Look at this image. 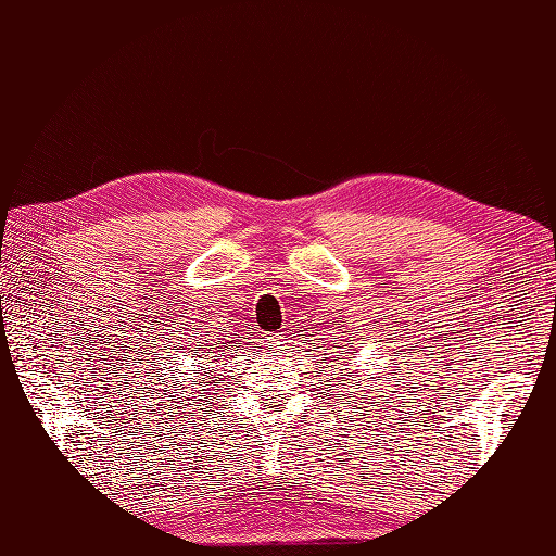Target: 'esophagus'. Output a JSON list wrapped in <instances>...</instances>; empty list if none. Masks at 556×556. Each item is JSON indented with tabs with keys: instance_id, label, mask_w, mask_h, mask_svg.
<instances>
[{
	"instance_id": "34e87169",
	"label": "esophagus",
	"mask_w": 556,
	"mask_h": 556,
	"mask_svg": "<svg viewBox=\"0 0 556 556\" xmlns=\"http://www.w3.org/2000/svg\"><path fill=\"white\" fill-rule=\"evenodd\" d=\"M285 344H287V337H285V332H279V334H271V337H269V346H271V349H285Z\"/></svg>"
}]
</instances>
